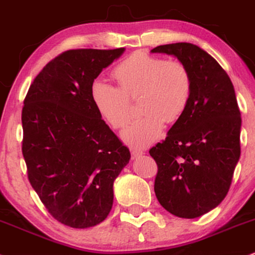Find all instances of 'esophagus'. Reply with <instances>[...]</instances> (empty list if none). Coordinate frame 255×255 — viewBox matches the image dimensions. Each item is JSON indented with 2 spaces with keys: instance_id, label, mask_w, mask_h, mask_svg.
I'll list each match as a JSON object with an SVG mask.
<instances>
[{
  "instance_id": "1",
  "label": "esophagus",
  "mask_w": 255,
  "mask_h": 255,
  "mask_svg": "<svg viewBox=\"0 0 255 255\" xmlns=\"http://www.w3.org/2000/svg\"><path fill=\"white\" fill-rule=\"evenodd\" d=\"M143 154H144V151L140 150V149H132V150H131V155H132V158H137V157L142 156Z\"/></svg>"
}]
</instances>
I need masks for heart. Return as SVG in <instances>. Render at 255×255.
Here are the masks:
<instances>
[{
	"instance_id": "heart-1",
	"label": "heart",
	"mask_w": 255,
	"mask_h": 255,
	"mask_svg": "<svg viewBox=\"0 0 255 255\" xmlns=\"http://www.w3.org/2000/svg\"><path fill=\"white\" fill-rule=\"evenodd\" d=\"M118 87L97 81L91 88L95 109L111 127L122 128L130 118V100L138 95L143 116L123 130L128 145L145 148L163 131L164 123L178 122L190 103L192 81L180 62L166 61L145 52H134L112 71Z\"/></svg>"
}]
</instances>
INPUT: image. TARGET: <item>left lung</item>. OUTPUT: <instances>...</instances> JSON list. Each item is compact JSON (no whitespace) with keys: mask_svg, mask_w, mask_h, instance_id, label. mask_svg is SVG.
Masks as SVG:
<instances>
[{"mask_svg":"<svg viewBox=\"0 0 255 255\" xmlns=\"http://www.w3.org/2000/svg\"><path fill=\"white\" fill-rule=\"evenodd\" d=\"M192 81L190 103L162 143L149 150L157 163L154 190L174 216L197 218L221 204L240 158L241 113L232 81L218 62L191 43L160 45Z\"/></svg>","mask_w":255,"mask_h":255,"instance_id":"1","label":"left lung"}]
</instances>
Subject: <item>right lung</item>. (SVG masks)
Instances as JSON below:
<instances>
[{"label":"right lung","instance_id":"obj_1","mask_svg":"<svg viewBox=\"0 0 255 255\" xmlns=\"http://www.w3.org/2000/svg\"><path fill=\"white\" fill-rule=\"evenodd\" d=\"M125 49L69 50L47 63L23 101L22 154L32 187L58 222L97 226L130 151L92 101L93 82Z\"/></svg>","mask_w":255,"mask_h":255}]
</instances>
